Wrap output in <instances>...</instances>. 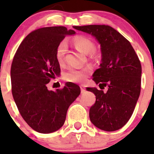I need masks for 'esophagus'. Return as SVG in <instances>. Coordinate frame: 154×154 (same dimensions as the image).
I'll use <instances>...</instances> for the list:
<instances>
[{"mask_svg": "<svg viewBox=\"0 0 154 154\" xmlns=\"http://www.w3.org/2000/svg\"><path fill=\"white\" fill-rule=\"evenodd\" d=\"M80 89H81V92H84L85 91V89L84 88L83 85H81V86H80Z\"/></svg>", "mask_w": 154, "mask_h": 154, "instance_id": "esophagus-1", "label": "esophagus"}]
</instances>
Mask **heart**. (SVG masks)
Masks as SVG:
<instances>
[{"label": "heart", "mask_w": 154, "mask_h": 154, "mask_svg": "<svg viewBox=\"0 0 154 154\" xmlns=\"http://www.w3.org/2000/svg\"><path fill=\"white\" fill-rule=\"evenodd\" d=\"M73 45L81 52L84 54H90L95 49V45L92 40L84 36H77L73 39ZM66 51V44L64 42L59 43L55 51V58L58 63L62 64L64 62V57ZM90 68L76 69L69 68L64 73V79L71 82H82L85 81L86 77L90 74Z\"/></svg>", "instance_id": "1"}]
</instances>
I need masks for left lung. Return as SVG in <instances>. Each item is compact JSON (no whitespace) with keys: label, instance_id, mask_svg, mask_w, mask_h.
Returning <instances> with one entry per match:
<instances>
[{"label":"left lung","instance_id":"left-lung-1","mask_svg":"<svg viewBox=\"0 0 154 154\" xmlns=\"http://www.w3.org/2000/svg\"><path fill=\"white\" fill-rule=\"evenodd\" d=\"M74 28L96 37L101 46L102 62L92 80L108 90L87 88L96 99L89 109L91 122L105 131L119 130L131 117L140 94V61L130 42L112 27L92 24Z\"/></svg>","mask_w":154,"mask_h":154}]
</instances>
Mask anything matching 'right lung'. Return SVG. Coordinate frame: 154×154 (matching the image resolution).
<instances>
[{
	"label": "right lung",
	"mask_w": 154,
	"mask_h": 154,
	"mask_svg": "<svg viewBox=\"0 0 154 154\" xmlns=\"http://www.w3.org/2000/svg\"><path fill=\"white\" fill-rule=\"evenodd\" d=\"M73 30L63 26L46 27L28 34L19 45L11 68L14 100L23 119L35 131L50 133L60 129L68 109L79 96V85L67 82L56 92L47 84L61 72L55 51Z\"/></svg>",
	"instance_id": "obj_1"
}]
</instances>
